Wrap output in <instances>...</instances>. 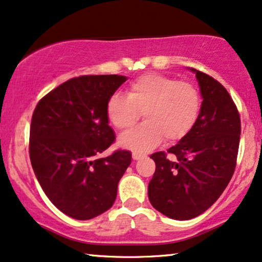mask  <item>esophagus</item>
Returning a JSON list of instances; mask_svg holds the SVG:
<instances>
[{
	"mask_svg": "<svg viewBox=\"0 0 262 262\" xmlns=\"http://www.w3.org/2000/svg\"><path fill=\"white\" fill-rule=\"evenodd\" d=\"M142 157H144V156L140 155V153H137V152H134V153H133V159H134V160H139V159H141Z\"/></svg>",
	"mask_w": 262,
	"mask_h": 262,
	"instance_id": "1",
	"label": "esophagus"
}]
</instances>
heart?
<instances>
[{
  "label": "heart",
  "instance_id": "1",
  "mask_svg": "<svg viewBox=\"0 0 262 262\" xmlns=\"http://www.w3.org/2000/svg\"><path fill=\"white\" fill-rule=\"evenodd\" d=\"M200 110L196 86L155 73L139 76L128 86L127 98L114 95L106 105L107 118L118 130L130 129L142 113L146 122L118 139L122 147L137 153L151 151L164 138L181 140L193 129Z\"/></svg>",
  "mask_w": 262,
  "mask_h": 262
}]
</instances>
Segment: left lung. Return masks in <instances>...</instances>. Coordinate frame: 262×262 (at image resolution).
<instances>
[{
    "instance_id": "left-lung-1",
    "label": "left lung",
    "mask_w": 262,
    "mask_h": 262,
    "mask_svg": "<svg viewBox=\"0 0 262 262\" xmlns=\"http://www.w3.org/2000/svg\"><path fill=\"white\" fill-rule=\"evenodd\" d=\"M202 97L193 129L165 152L153 153L156 171L148 183L152 206L166 217L188 221L208 210L228 186L238 153L241 120L225 87L196 69Z\"/></svg>"
}]
</instances>
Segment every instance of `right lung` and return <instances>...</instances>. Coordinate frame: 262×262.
Here are the masks:
<instances>
[{
  "mask_svg": "<svg viewBox=\"0 0 262 262\" xmlns=\"http://www.w3.org/2000/svg\"><path fill=\"white\" fill-rule=\"evenodd\" d=\"M123 75H82L61 83L34 109L30 159L41 189L69 217L87 221L113 206L132 153L98 157L115 141L106 105Z\"/></svg>",
  "mask_w": 262,
  "mask_h": 262,
  "instance_id": "obj_1",
  "label": "right lung"
}]
</instances>
